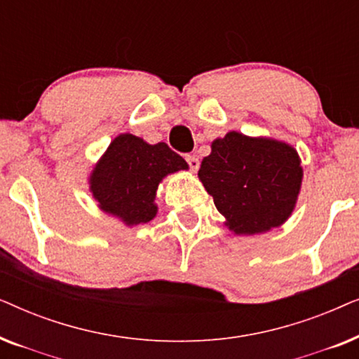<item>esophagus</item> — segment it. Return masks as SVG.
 <instances>
[{"label": "esophagus", "mask_w": 359, "mask_h": 359, "mask_svg": "<svg viewBox=\"0 0 359 359\" xmlns=\"http://www.w3.org/2000/svg\"><path fill=\"white\" fill-rule=\"evenodd\" d=\"M186 161H188V166L193 171L199 168V158L196 155H186Z\"/></svg>", "instance_id": "34e87169"}]
</instances>
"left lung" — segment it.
<instances>
[{
	"instance_id": "8db88e82",
	"label": "left lung",
	"mask_w": 359,
	"mask_h": 359,
	"mask_svg": "<svg viewBox=\"0 0 359 359\" xmlns=\"http://www.w3.org/2000/svg\"><path fill=\"white\" fill-rule=\"evenodd\" d=\"M199 178L235 233H259L291 215L302 183L297 151L283 142L229 132L212 142Z\"/></svg>"
}]
</instances>
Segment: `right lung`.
I'll return each instance as SVG.
<instances>
[{"mask_svg": "<svg viewBox=\"0 0 359 359\" xmlns=\"http://www.w3.org/2000/svg\"><path fill=\"white\" fill-rule=\"evenodd\" d=\"M188 163L160 142L149 145L139 137L122 134L91 175V191L101 209L127 225L145 224L155 217V193L163 176L186 170Z\"/></svg>", "mask_w": 359, "mask_h": 359, "instance_id": "obj_1", "label": "right lung"}]
</instances>
